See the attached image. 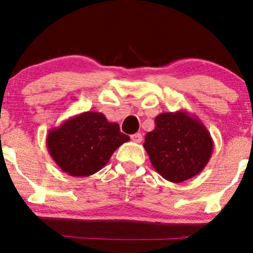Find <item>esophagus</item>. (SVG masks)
<instances>
[{
    "instance_id": "34e87169",
    "label": "esophagus",
    "mask_w": 253,
    "mask_h": 253,
    "mask_svg": "<svg viewBox=\"0 0 253 253\" xmlns=\"http://www.w3.org/2000/svg\"><path fill=\"white\" fill-rule=\"evenodd\" d=\"M131 140L134 141V143H141V140H143V136H141V133H134L131 136Z\"/></svg>"
}]
</instances>
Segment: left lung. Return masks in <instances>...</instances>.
Returning a JSON list of instances; mask_svg holds the SVG:
<instances>
[{
  "instance_id": "1",
  "label": "left lung",
  "mask_w": 253,
  "mask_h": 253,
  "mask_svg": "<svg viewBox=\"0 0 253 253\" xmlns=\"http://www.w3.org/2000/svg\"><path fill=\"white\" fill-rule=\"evenodd\" d=\"M154 122L143 146L155 170L172 183L198 175L213 153V139L202 121L181 109L161 113Z\"/></svg>"
}]
</instances>
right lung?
Instances as JSON below:
<instances>
[{
    "label": "right lung",
    "mask_w": 253,
    "mask_h": 253,
    "mask_svg": "<svg viewBox=\"0 0 253 253\" xmlns=\"http://www.w3.org/2000/svg\"><path fill=\"white\" fill-rule=\"evenodd\" d=\"M129 140L119 124L108 122L102 113L84 112L50 129L46 145L62 170L85 177L105 167L114 152Z\"/></svg>",
    "instance_id": "add662e5"
}]
</instances>
